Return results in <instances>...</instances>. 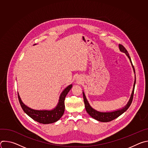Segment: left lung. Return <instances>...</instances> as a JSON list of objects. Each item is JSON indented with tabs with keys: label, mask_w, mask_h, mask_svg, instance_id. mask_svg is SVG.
<instances>
[{
	"label": "left lung",
	"mask_w": 148,
	"mask_h": 148,
	"mask_svg": "<svg viewBox=\"0 0 148 148\" xmlns=\"http://www.w3.org/2000/svg\"><path fill=\"white\" fill-rule=\"evenodd\" d=\"M119 50L121 52L125 53L126 56H127L128 57V58L130 59V62L131 63L132 67L133 70H134V72L135 74L134 67L132 64V61H131V57L130 56V54H129L128 52L127 51V50H126V49L121 45H119ZM135 83H136V77L135 75V81H134V83L133 90H132L131 97L130 98V100L128 102L127 104H126L125 107H123L121 109H119V110H115V111H111V112H101V111H98L94 109L91 106L90 104L89 103V102H88V100L86 98V96L85 95V93H84V91H82L83 98H84V104H85V107H86V111L92 118H93L94 119H96L98 121H100V122H110V121L116 119V118L119 116L121 115H122L123 113H124L130 107V105H131V104L132 102V99H133Z\"/></svg>",
	"instance_id": "obj_1"
}]
</instances>
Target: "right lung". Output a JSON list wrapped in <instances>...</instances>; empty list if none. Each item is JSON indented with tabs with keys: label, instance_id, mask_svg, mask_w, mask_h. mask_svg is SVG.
<instances>
[{
	"label": "right lung",
	"instance_id": "right-lung-1",
	"mask_svg": "<svg viewBox=\"0 0 148 148\" xmlns=\"http://www.w3.org/2000/svg\"><path fill=\"white\" fill-rule=\"evenodd\" d=\"M36 44L34 45H36ZM72 84L67 86L61 93L56 107L51 110H36L26 105L21 99L18 93V98L20 104L24 112L33 120L43 124L52 123L58 121L64 114L65 105L64 100L66 95L71 89Z\"/></svg>",
	"mask_w": 148,
	"mask_h": 148
}]
</instances>
